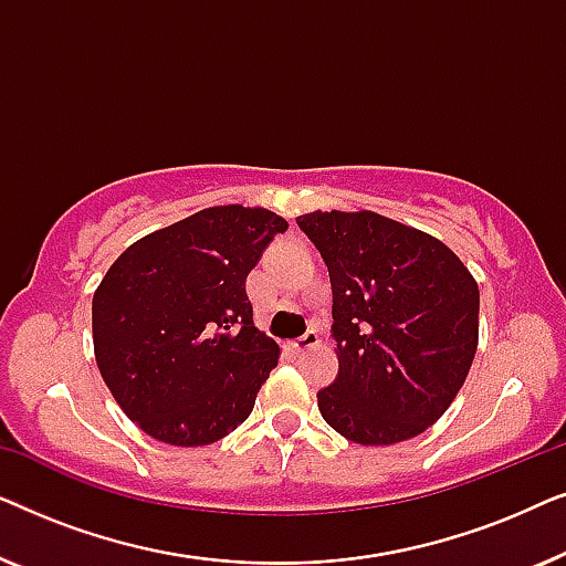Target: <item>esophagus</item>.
I'll list each match as a JSON object with an SVG mask.
<instances>
[{
  "instance_id": "1",
  "label": "esophagus",
  "mask_w": 566,
  "mask_h": 566,
  "mask_svg": "<svg viewBox=\"0 0 566 566\" xmlns=\"http://www.w3.org/2000/svg\"><path fill=\"white\" fill-rule=\"evenodd\" d=\"M319 343H322V339H319V332H316V329H308L304 337L293 339L291 347H293V350H296V353H304V350H312V347H316Z\"/></svg>"
}]
</instances>
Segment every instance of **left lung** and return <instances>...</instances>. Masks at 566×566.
Returning a JSON list of instances; mask_svg holds the SVG:
<instances>
[{"label":"left lung","mask_w":566,"mask_h":566,"mask_svg":"<svg viewBox=\"0 0 566 566\" xmlns=\"http://www.w3.org/2000/svg\"><path fill=\"white\" fill-rule=\"evenodd\" d=\"M298 227L327 262L339 374L316 394L324 422L391 446L438 422L479 343L474 275L440 239L374 211H314Z\"/></svg>","instance_id":"1"}]
</instances>
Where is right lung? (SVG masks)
Wrapping results in <instances>:
<instances>
[{
	"instance_id": "obj_1",
	"label": "right lung",
	"mask_w": 566,
	"mask_h": 566,
	"mask_svg": "<svg viewBox=\"0 0 566 566\" xmlns=\"http://www.w3.org/2000/svg\"><path fill=\"white\" fill-rule=\"evenodd\" d=\"M289 221L213 206L146 234L92 296L97 368L128 420L169 446H208L250 417L277 366L247 275Z\"/></svg>"
}]
</instances>
